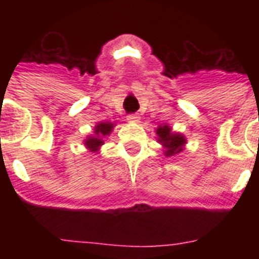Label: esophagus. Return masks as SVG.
Here are the masks:
<instances>
[{
	"instance_id": "34e87169",
	"label": "esophagus",
	"mask_w": 259,
	"mask_h": 259,
	"mask_svg": "<svg viewBox=\"0 0 259 259\" xmlns=\"http://www.w3.org/2000/svg\"><path fill=\"white\" fill-rule=\"evenodd\" d=\"M127 122H130V123H138L140 117H138L137 114H130V115H127Z\"/></svg>"
}]
</instances>
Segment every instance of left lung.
Segmentation results:
<instances>
[{
	"mask_svg": "<svg viewBox=\"0 0 259 259\" xmlns=\"http://www.w3.org/2000/svg\"><path fill=\"white\" fill-rule=\"evenodd\" d=\"M157 134L158 144H161L162 150H164V156L166 157H172L175 154H179L183 152L187 144V138L181 133L173 132L168 123L160 125L156 129Z\"/></svg>",
	"mask_w": 259,
	"mask_h": 259,
	"instance_id": "8db88e82",
	"label": "left lung"
}]
</instances>
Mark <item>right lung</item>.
Wrapping results in <instances>:
<instances>
[{
  "instance_id": "right-lung-1",
  "label": "right lung",
  "mask_w": 259,
  "mask_h": 259,
  "mask_svg": "<svg viewBox=\"0 0 259 259\" xmlns=\"http://www.w3.org/2000/svg\"><path fill=\"white\" fill-rule=\"evenodd\" d=\"M114 126H115V123H113V122H98L95 127H94V133L89 134L83 140L84 146L93 153L99 152L101 146L105 144V138L111 134Z\"/></svg>"
}]
</instances>
